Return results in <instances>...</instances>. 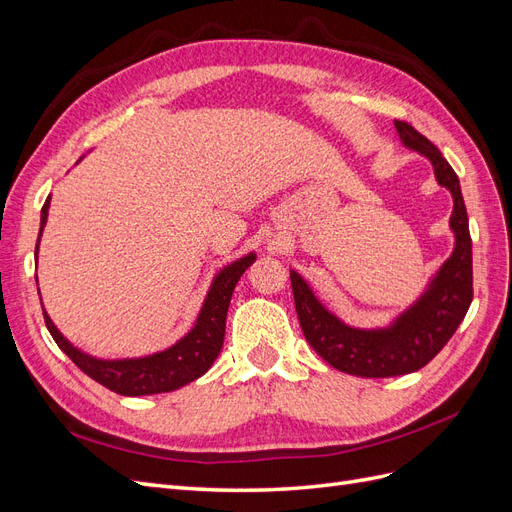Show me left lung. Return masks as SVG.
<instances>
[{
	"label": "left lung",
	"mask_w": 512,
	"mask_h": 512,
	"mask_svg": "<svg viewBox=\"0 0 512 512\" xmlns=\"http://www.w3.org/2000/svg\"><path fill=\"white\" fill-rule=\"evenodd\" d=\"M395 128L401 143L433 164L438 183L453 194L455 203L451 215L455 250L421 299L395 318L391 327L354 329L335 318L303 277L290 271L294 307L307 344L335 369L361 378L404 376L425 367L453 337L472 303V239L459 179L440 149L410 123L395 121Z\"/></svg>",
	"instance_id": "obj_1"
}]
</instances>
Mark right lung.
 <instances>
[{
	"instance_id": "add662e5",
	"label": "right lung",
	"mask_w": 512,
	"mask_h": 512,
	"mask_svg": "<svg viewBox=\"0 0 512 512\" xmlns=\"http://www.w3.org/2000/svg\"><path fill=\"white\" fill-rule=\"evenodd\" d=\"M51 198L40 213V235L49 215ZM38 235V243H40ZM38 254V245H36ZM256 260V254H247L241 260H235L232 265L224 267L211 284V290L205 299L203 309H200L194 329L181 337L175 346H170L164 352L143 356V359H123V361H100L74 348L68 339L57 331L49 314L44 312L46 329L53 335L55 344L64 350L72 363L91 378L106 386L108 391L138 397V395H153V393H168L179 386L188 384L200 378L205 371L218 359V354L224 344L226 331V312L230 305L232 290H235L243 271Z\"/></svg>"
}]
</instances>
